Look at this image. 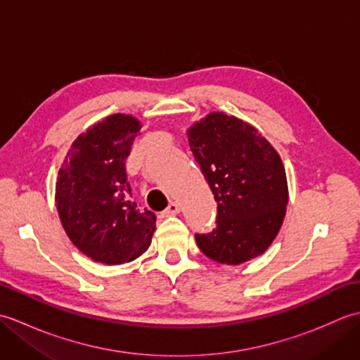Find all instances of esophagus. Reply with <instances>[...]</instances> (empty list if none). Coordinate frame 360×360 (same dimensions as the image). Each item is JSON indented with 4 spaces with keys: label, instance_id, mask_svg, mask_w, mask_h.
Returning <instances> with one entry per match:
<instances>
[{
    "label": "esophagus",
    "instance_id": "esophagus-1",
    "mask_svg": "<svg viewBox=\"0 0 360 360\" xmlns=\"http://www.w3.org/2000/svg\"><path fill=\"white\" fill-rule=\"evenodd\" d=\"M179 204L178 202H170V204H168V207L165 209V213H167V215H176V213H179Z\"/></svg>",
    "mask_w": 360,
    "mask_h": 360
}]
</instances>
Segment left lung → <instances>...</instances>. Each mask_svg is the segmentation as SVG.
<instances>
[{
  "label": "left lung",
  "mask_w": 360,
  "mask_h": 360,
  "mask_svg": "<svg viewBox=\"0 0 360 360\" xmlns=\"http://www.w3.org/2000/svg\"><path fill=\"white\" fill-rule=\"evenodd\" d=\"M187 136L218 204L217 229L196 233L198 246L223 264L262 255L277 236L288 205L278 153L254 127L224 112L207 114Z\"/></svg>",
  "instance_id": "1"
}]
</instances>
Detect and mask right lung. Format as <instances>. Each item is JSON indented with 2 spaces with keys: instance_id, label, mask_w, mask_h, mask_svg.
<instances>
[{
  "instance_id": "right-lung-1",
  "label": "right lung",
  "mask_w": 360,
  "mask_h": 360,
  "mask_svg": "<svg viewBox=\"0 0 360 360\" xmlns=\"http://www.w3.org/2000/svg\"><path fill=\"white\" fill-rule=\"evenodd\" d=\"M141 122L112 114L80 134L58 172L56 204L72 244L103 264H122L148 249L156 215L131 201L125 160Z\"/></svg>"
}]
</instances>
